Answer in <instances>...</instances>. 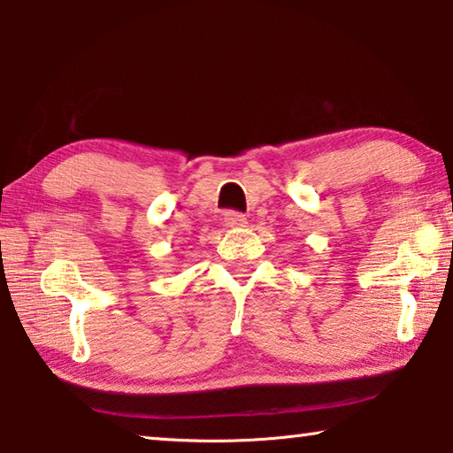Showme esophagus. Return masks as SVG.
Returning <instances> with one entry per match:
<instances>
[{
    "label": "esophagus",
    "instance_id": "34e87169",
    "mask_svg": "<svg viewBox=\"0 0 453 453\" xmlns=\"http://www.w3.org/2000/svg\"><path fill=\"white\" fill-rule=\"evenodd\" d=\"M224 219H226V226L229 227H245V224H248V218L240 211H226Z\"/></svg>",
    "mask_w": 453,
    "mask_h": 453
}]
</instances>
